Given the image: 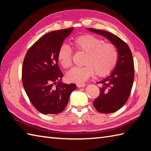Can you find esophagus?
Listing matches in <instances>:
<instances>
[{
	"instance_id": "esophagus-1",
	"label": "esophagus",
	"mask_w": 151,
	"mask_h": 151,
	"mask_svg": "<svg viewBox=\"0 0 151 151\" xmlns=\"http://www.w3.org/2000/svg\"><path fill=\"white\" fill-rule=\"evenodd\" d=\"M85 85H86L85 83H77V86L79 87V88H81V87L85 86Z\"/></svg>"
}]
</instances>
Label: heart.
Instances as JSON below:
<instances>
[{"label": "heart", "mask_w": 151, "mask_h": 151, "mask_svg": "<svg viewBox=\"0 0 151 151\" xmlns=\"http://www.w3.org/2000/svg\"><path fill=\"white\" fill-rule=\"evenodd\" d=\"M73 46L76 51L85 53L83 61L85 65L75 67L67 73L66 78L69 81H84L94 72L97 76L104 77L109 75L115 68L118 52L112 43L104 42L102 39L91 34H85L73 39ZM58 59L64 68L72 66V50L68 45L64 43L60 46Z\"/></svg>", "instance_id": "1"}]
</instances>
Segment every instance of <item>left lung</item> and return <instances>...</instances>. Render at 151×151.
<instances>
[{
  "label": "left lung",
  "mask_w": 151,
  "mask_h": 151,
  "mask_svg": "<svg viewBox=\"0 0 151 151\" xmlns=\"http://www.w3.org/2000/svg\"><path fill=\"white\" fill-rule=\"evenodd\" d=\"M88 29L105 37L118 50V59L115 68L109 76L98 82L101 84L100 93L93 102L100 113L114 112L125 105L131 92L134 78L132 52L127 43L118 36L101 29Z\"/></svg>",
  "instance_id": "8db88e82"
}]
</instances>
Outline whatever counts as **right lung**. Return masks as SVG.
I'll use <instances>...</instances> for the list:
<instances>
[{"label":"right lung","mask_w":151,"mask_h":151,"mask_svg":"<svg viewBox=\"0 0 151 151\" xmlns=\"http://www.w3.org/2000/svg\"><path fill=\"white\" fill-rule=\"evenodd\" d=\"M73 28L46 33L30 47L23 61L22 85L33 106L44 114L61 112L70 96L76 88L74 83L61 82L63 73L58 65V52Z\"/></svg>","instance_id":"right-lung-1"}]
</instances>
